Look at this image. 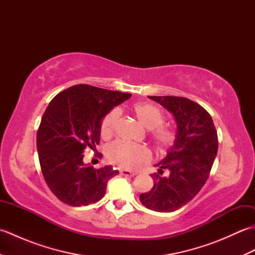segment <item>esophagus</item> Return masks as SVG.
Instances as JSON below:
<instances>
[{
	"mask_svg": "<svg viewBox=\"0 0 255 255\" xmlns=\"http://www.w3.org/2000/svg\"><path fill=\"white\" fill-rule=\"evenodd\" d=\"M121 175L127 176V177H132V176L136 175V173L129 171V170H121Z\"/></svg>",
	"mask_w": 255,
	"mask_h": 255,
	"instance_id": "34e87169",
	"label": "esophagus"
}]
</instances>
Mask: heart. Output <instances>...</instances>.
<instances>
[{
    "mask_svg": "<svg viewBox=\"0 0 255 255\" xmlns=\"http://www.w3.org/2000/svg\"><path fill=\"white\" fill-rule=\"evenodd\" d=\"M139 121L151 129V136L158 147L165 149L175 142L176 130L164 125V112L152 103H139L133 107ZM119 119V111L113 110L102 119L100 132L102 138H110L115 131ZM107 160L124 169L134 170L152 159L151 151L143 145L131 144L123 141H114L105 150Z\"/></svg>",
    "mask_w": 255,
    "mask_h": 255,
    "instance_id": "1",
    "label": "heart"
}]
</instances>
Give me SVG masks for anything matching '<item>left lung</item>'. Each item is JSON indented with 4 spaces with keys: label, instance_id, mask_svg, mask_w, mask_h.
Wrapping results in <instances>:
<instances>
[{
    "label": "left lung",
    "instance_id": "1",
    "mask_svg": "<svg viewBox=\"0 0 255 255\" xmlns=\"http://www.w3.org/2000/svg\"><path fill=\"white\" fill-rule=\"evenodd\" d=\"M174 116L175 142L159 162V173L151 174L154 185L140 195L149 209L171 213L192 200L205 185L218 151L217 130L209 113L186 97L149 96ZM166 169L168 175L162 177Z\"/></svg>",
    "mask_w": 255,
    "mask_h": 255
}]
</instances>
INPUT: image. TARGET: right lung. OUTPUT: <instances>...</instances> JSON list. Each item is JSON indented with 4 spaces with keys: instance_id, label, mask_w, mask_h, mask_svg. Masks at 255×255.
Wrapping results in <instances>:
<instances>
[{
    "instance_id": "add662e5",
    "label": "right lung",
    "mask_w": 255,
    "mask_h": 255,
    "mask_svg": "<svg viewBox=\"0 0 255 255\" xmlns=\"http://www.w3.org/2000/svg\"><path fill=\"white\" fill-rule=\"evenodd\" d=\"M130 96L78 84L49 103L37 131L38 158L48 187L62 203L79 207L104 197L107 182L118 171L85 165L83 151L100 143L102 119Z\"/></svg>"
}]
</instances>
